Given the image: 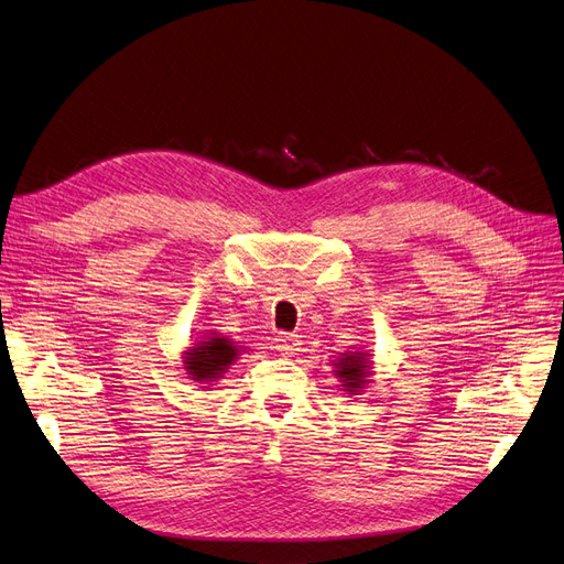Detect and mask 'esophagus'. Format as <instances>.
<instances>
[{
	"label": "esophagus",
	"mask_w": 564,
	"mask_h": 564,
	"mask_svg": "<svg viewBox=\"0 0 564 564\" xmlns=\"http://www.w3.org/2000/svg\"><path fill=\"white\" fill-rule=\"evenodd\" d=\"M275 347L282 351V354H294L299 351L301 347V337L296 333H278L275 335Z\"/></svg>",
	"instance_id": "esophagus-1"
}]
</instances>
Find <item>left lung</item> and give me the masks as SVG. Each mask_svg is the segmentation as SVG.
I'll list each match as a JSON object with an SVG mask.
<instances>
[{
	"label": "left lung",
	"mask_w": 564,
	"mask_h": 564,
	"mask_svg": "<svg viewBox=\"0 0 564 564\" xmlns=\"http://www.w3.org/2000/svg\"><path fill=\"white\" fill-rule=\"evenodd\" d=\"M366 370H368V360L364 358V354H354V356L340 358V366H337L335 375L340 377L347 391H358L366 384V377H368Z\"/></svg>",
	"instance_id": "1"
}]
</instances>
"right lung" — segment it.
I'll list each match as a JSON object with an SVG mask.
<instances>
[{
  "instance_id": "1",
  "label": "right lung",
  "mask_w": 564,
  "mask_h": 564,
  "mask_svg": "<svg viewBox=\"0 0 564 564\" xmlns=\"http://www.w3.org/2000/svg\"><path fill=\"white\" fill-rule=\"evenodd\" d=\"M236 358V347L227 337H208L206 343H196L185 358V368L196 381H210L219 377V372L227 368Z\"/></svg>"
}]
</instances>
